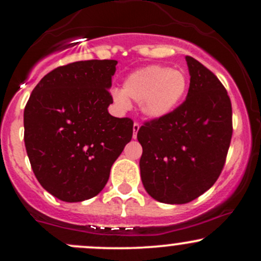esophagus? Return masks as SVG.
I'll return each instance as SVG.
<instances>
[{"label":"esophagus","mask_w":261,"mask_h":261,"mask_svg":"<svg viewBox=\"0 0 261 261\" xmlns=\"http://www.w3.org/2000/svg\"><path fill=\"white\" fill-rule=\"evenodd\" d=\"M133 130H134V135H133V137H134V139H136L137 133H139V130H140V124H139V122H135V124H134V127H133Z\"/></svg>","instance_id":"obj_1"}]
</instances>
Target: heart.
I'll return each instance as SVG.
<instances>
[{"label": "heart", "instance_id": "obj_1", "mask_svg": "<svg viewBox=\"0 0 261 261\" xmlns=\"http://www.w3.org/2000/svg\"><path fill=\"white\" fill-rule=\"evenodd\" d=\"M188 79L181 70L163 65H148L131 72L122 89H114V104L121 110L130 108V99L140 101L145 116L153 120L169 115L184 98Z\"/></svg>", "mask_w": 261, "mask_h": 261}]
</instances>
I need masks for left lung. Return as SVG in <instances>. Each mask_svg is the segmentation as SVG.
Wrapping results in <instances>:
<instances>
[{"label":"left lung","instance_id":"left-lung-1","mask_svg":"<svg viewBox=\"0 0 261 261\" xmlns=\"http://www.w3.org/2000/svg\"><path fill=\"white\" fill-rule=\"evenodd\" d=\"M185 60L190 74L187 99L137 133L143 187L154 200L170 205L193 201L215 184L233 133L226 88L197 60Z\"/></svg>","mask_w":261,"mask_h":261}]
</instances>
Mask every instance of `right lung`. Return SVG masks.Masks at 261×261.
<instances>
[{
	"instance_id": "obj_1",
	"label": "right lung",
	"mask_w": 261,
	"mask_h": 261,
	"mask_svg": "<svg viewBox=\"0 0 261 261\" xmlns=\"http://www.w3.org/2000/svg\"><path fill=\"white\" fill-rule=\"evenodd\" d=\"M116 60L77 61L53 70L24 109L27 154L38 181L66 202L98 195L133 137L134 122L108 112Z\"/></svg>"
}]
</instances>
